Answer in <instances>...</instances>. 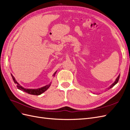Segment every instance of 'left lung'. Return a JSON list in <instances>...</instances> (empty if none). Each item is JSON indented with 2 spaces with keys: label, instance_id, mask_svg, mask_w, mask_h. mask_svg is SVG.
<instances>
[{
  "label": "left lung",
  "instance_id": "8db88e82",
  "mask_svg": "<svg viewBox=\"0 0 130 130\" xmlns=\"http://www.w3.org/2000/svg\"><path fill=\"white\" fill-rule=\"evenodd\" d=\"M119 76H118V77H117V79H116V81H115V82H114V83H113V84L111 85V87H110V88H111L112 87H113L114 86L116 85V84L118 83V81H119Z\"/></svg>",
  "mask_w": 130,
  "mask_h": 130
}]
</instances>
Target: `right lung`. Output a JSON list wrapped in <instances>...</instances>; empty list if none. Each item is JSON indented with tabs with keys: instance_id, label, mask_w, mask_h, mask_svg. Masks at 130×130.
Masks as SVG:
<instances>
[{
	"instance_id": "1",
	"label": "right lung",
	"mask_w": 130,
	"mask_h": 130,
	"mask_svg": "<svg viewBox=\"0 0 130 130\" xmlns=\"http://www.w3.org/2000/svg\"><path fill=\"white\" fill-rule=\"evenodd\" d=\"M55 74L56 73H54V76H55ZM13 80H14L13 81L14 82V83H17V82L15 80L14 77H13ZM50 86V84L49 85H47V86H45V87H42L41 88H39L37 89H25L23 87H22V86H21L18 84H17V87L18 89L23 90V91H24L25 92L28 93V94H31V95H40V94H42L43 93H44L45 91H46V90L49 88Z\"/></svg>"
}]
</instances>
